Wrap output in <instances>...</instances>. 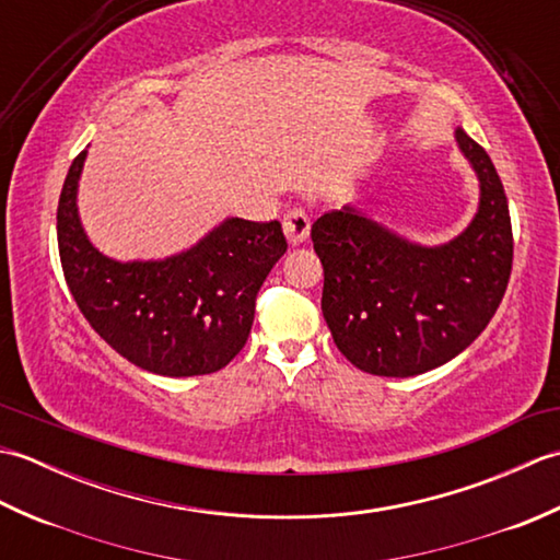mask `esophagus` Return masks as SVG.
Here are the masks:
<instances>
[{"instance_id": "34e87169", "label": "esophagus", "mask_w": 560, "mask_h": 560, "mask_svg": "<svg viewBox=\"0 0 560 560\" xmlns=\"http://www.w3.org/2000/svg\"><path fill=\"white\" fill-rule=\"evenodd\" d=\"M283 233H287L291 245L305 243L307 233H311V217H307L305 209H291L287 217H283Z\"/></svg>"}]
</instances>
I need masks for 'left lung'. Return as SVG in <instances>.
Returning a JSON list of instances; mask_svg holds the SVG:
<instances>
[{
    "label": "left lung",
    "instance_id": "left-lung-1",
    "mask_svg": "<svg viewBox=\"0 0 560 560\" xmlns=\"http://www.w3.org/2000/svg\"><path fill=\"white\" fill-rule=\"evenodd\" d=\"M455 141L479 177V209L450 243H411L355 207L313 223L325 323L363 373L433 371L467 349L503 301L513 269L505 189L489 153L462 127Z\"/></svg>",
    "mask_w": 560,
    "mask_h": 560
}]
</instances>
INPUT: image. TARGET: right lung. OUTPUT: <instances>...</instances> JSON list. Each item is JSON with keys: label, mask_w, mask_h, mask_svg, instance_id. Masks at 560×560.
Segmentation results:
<instances>
[{"label": "right lung", "mask_w": 560, "mask_h": 560, "mask_svg": "<svg viewBox=\"0 0 560 560\" xmlns=\"http://www.w3.org/2000/svg\"><path fill=\"white\" fill-rule=\"evenodd\" d=\"M81 151L57 207L67 287L89 325L129 363L165 377L217 373L245 347L255 299L287 253L281 223L225 219L165 259L117 261L89 241L77 207Z\"/></svg>", "instance_id": "1"}]
</instances>
